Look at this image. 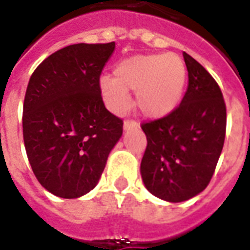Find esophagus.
Here are the masks:
<instances>
[{
    "mask_svg": "<svg viewBox=\"0 0 250 250\" xmlns=\"http://www.w3.org/2000/svg\"><path fill=\"white\" fill-rule=\"evenodd\" d=\"M138 127H139V125H138L136 122H134V120H125V125H123V128H125V131L132 130V128H138Z\"/></svg>",
    "mask_w": 250,
    "mask_h": 250,
    "instance_id": "esophagus-1",
    "label": "esophagus"
}]
</instances>
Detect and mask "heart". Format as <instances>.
Segmentation results:
<instances>
[{"label":"heart","instance_id":"heart-1","mask_svg":"<svg viewBox=\"0 0 250 250\" xmlns=\"http://www.w3.org/2000/svg\"><path fill=\"white\" fill-rule=\"evenodd\" d=\"M186 64L177 53L136 55L120 62L115 76L99 79L104 104L115 115L131 105L128 91L135 93L136 107L147 118L159 119L178 107L186 85Z\"/></svg>","mask_w":250,"mask_h":250}]
</instances>
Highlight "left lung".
Returning <instances> with one entry per match:
<instances>
[{
  "label": "left lung",
  "instance_id": "obj_1",
  "mask_svg": "<svg viewBox=\"0 0 250 250\" xmlns=\"http://www.w3.org/2000/svg\"><path fill=\"white\" fill-rule=\"evenodd\" d=\"M188 73L178 108L145 123L147 147L142 181L158 198L184 202L204 191L224 147L226 107L218 84L197 60L184 52Z\"/></svg>",
  "mask_w": 250,
  "mask_h": 250
}]
</instances>
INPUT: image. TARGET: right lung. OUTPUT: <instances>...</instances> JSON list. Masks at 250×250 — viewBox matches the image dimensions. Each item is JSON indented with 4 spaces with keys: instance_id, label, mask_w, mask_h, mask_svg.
Segmentation results:
<instances>
[{
    "instance_id": "1",
    "label": "right lung",
    "mask_w": 250,
    "mask_h": 250,
    "mask_svg": "<svg viewBox=\"0 0 250 250\" xmlns=\"http://www.w3.org/2000/svg\"><path fill=\"white\" fill-rule=\"evenodd\" d=\"M115 42L73 44L46 57L26 88L22 132L36 178L60 198L89 193L102 177L123 122L105 108L99 79Z\"/></svg>"
}]
</instances>
